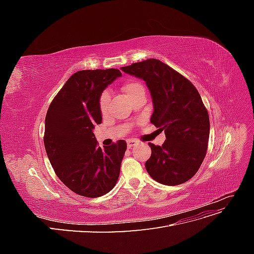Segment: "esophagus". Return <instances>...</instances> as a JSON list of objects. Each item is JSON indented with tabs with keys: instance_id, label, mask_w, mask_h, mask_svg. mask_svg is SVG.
<instances>
[{
	"instance_id": "34e87169",
	"label": "esophagus",
	"mask_w": 254,
	"mask_h": 254,
	"mask_svg": "<svg viewBox=\"0 0 254 254\" xmlns=\"http://www.w3.org/2000/svg\"><path fill=\"white\" fill-rule=\"evenodd\" d=\"M136 141L135 140H128L127 141V146H128V148H132L134 145H136Z\"/></svg>"
}]
</instances>
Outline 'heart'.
<instances>
[{
	"label": "heart",
	"instance_id": "obj_1",
	"mask_svg": "<svg viewBox=\"0 0 254 254\" xmlns=\"http://www.w3.org/2000/svg\"><path fill=\"white\" fill-rule=\"evenodd\" d=\"M122 91L124 92L126 94V96L131 101V99L136 95L139 94L140 92H144V87L140 82H136V81H129L126 82L125 84H123L122 86ZM109 93L107 91L103 92L98 98V107H99V110H101L102 113H105L108 109V106H109Z\"/></svg>",
	"mask_w": 254,
	"mask_h": 254
}]
</instances>
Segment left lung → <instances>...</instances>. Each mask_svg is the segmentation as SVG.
<instances>
[{
  "label": "left lung",
  "instance_id": "1",
  "mask_svg": "<svg viewBox=\"0 0 254 254\" xmlns=\"http://www.w3.org/2000/svg\"><path fill=\"white\" fill-rule=\"evenodd\" d=\"M122 71L142 78L153 103L151 124L164 130L162 146L148 143L151 156L146 171L153 180L178 186L190 180L205 157L210 119L200 94L187 77L158 59H147Z\"/></svg>",
  "mask_w": 254,
  "mask_h": 254
}]
</instances>
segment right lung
Masks as SVG:
<instances>
[{
  "label": "right lung",
  "mask_w": 254,
  "mask_h": 254,
  "mask_svg": "<svg viewBox=\"0 0 254 254\" xmlns=\"http://www.w3.org/2000/svg\"><path fill=\"white\" fill-rule=\"evenodd\" d=\"M122 76L118 68L74 73L52 101L45 117L44 147L60 181L77 195L96 198L119 179L127 144L120 140L102 149L92 129L101 124L98 98Z\"/></svg>",
  "instance_id": "1"
}]
</instances>
